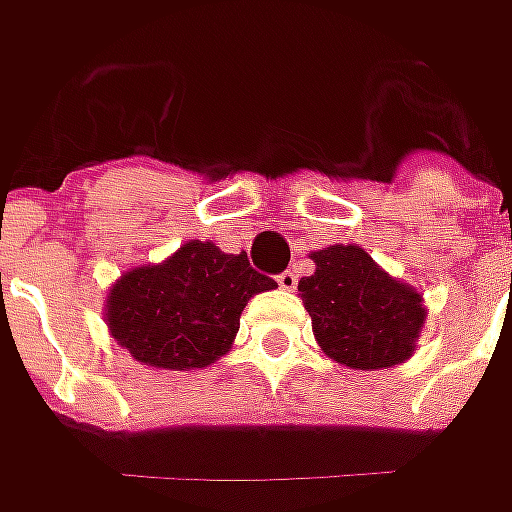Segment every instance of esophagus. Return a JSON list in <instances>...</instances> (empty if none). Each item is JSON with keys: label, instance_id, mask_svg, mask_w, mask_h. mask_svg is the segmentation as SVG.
Returning <instances> with one entry per match:
<instances>
[{"label": "esophagus", "instance_id": "34e87169", "mask_svg": "<svg viewBox=\"0 0 512 512\" xmlns=\"http://www.w3.org/2000/svg\"><path fill=\"white\" fill-rule=\"evenodd\" d=\"M276 282H279V287H282V290H293V287H296V282H299V276H296L293 270H285V273H279V276H276Z\"/></svg>", "mask_w": 512, "mask_h": 512}]
</instances>
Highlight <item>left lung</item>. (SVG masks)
Wrapping results in <instances>:
<instances>
[{
    "mask_svg": "<svg viewBox=\"0 0 512 512\" xmlns=\"http://www.w3.org/2000/svg\"><path fill=\"white\" fill-rule=\"evenodd\" d=\"M310 259L316 273L299 282V296L330 359L382 370L413 356L427 319L416 287L396 282L356 245L325 247Z\"/></svg>",
    "mask_w": 512,
    "mask_h": 512,
    "instance_id": "left-lung-1",
    "label": "left lung"
}]
</instances>
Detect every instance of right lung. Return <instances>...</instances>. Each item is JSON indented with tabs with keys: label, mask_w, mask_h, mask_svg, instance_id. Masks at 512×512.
I'll list each match as a JSON object with an SVG mask.
<instances>
[{
	"label": "right lung",
	"mask_w": 512,
	"mask_h": 512,
	"mask_svg": "<svg viewBox=\"0 0 512 512\" xmlns=\"http://www.w3.org/2000/svg\"><path fill=\"white\" fill-rule=\"evenodd\" d=\"M276 282L256 273L245 253L213 242H187L162 265L128 270L110 287V336L136 362L162 370L207 367L225 356L250 296Z\"/></svg>",
	"instance_id": "1"
}]
</instances>
